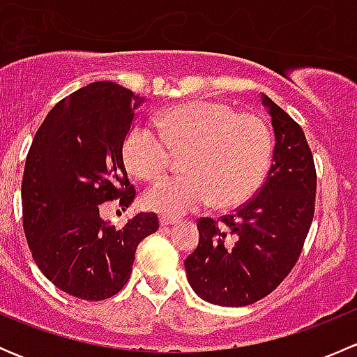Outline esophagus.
Returning <instances> with one entry per match:
<instances>
[{
  "instance_id": "esophagus-1",
  "label": "esophagus",
  "mask_w": 357,
  "mask_h": 357,
  "mask_svg": "<svg viewBox=\"0 0 357 357\" xmlns=\"http://www.w3.org/2000/svg\"><path fill=\"white\" fill-rule=\"evenodd\" d=\"M160 226H171V225H178L179 222V218H172V215H160Z\"/></svg>"
}]
</instances>
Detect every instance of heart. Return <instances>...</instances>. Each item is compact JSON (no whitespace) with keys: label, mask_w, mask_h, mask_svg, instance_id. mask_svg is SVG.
I'll return each instance as SVG.
<instances>
[{"label":"heart","mask_w":357,"mask_h":357,"mask_svg":"<svg viewBox=\"0 0 357 357\" xmlns=\"http://www.w3.org/2000/svg\"><path fill=\"white\" fill-rule=\"evenodd\" d=\"M158 132L136 126L124 139V162L142 179L167 167L169 149L185 150V174L162 178L143 195L149 208L185 214L214 202L235 207L255 195L268 176L273 136L254 114H236L221 102L179 103L153 117Z\"/></svg>","instance_id":"1"}]
</instances>
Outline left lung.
I'll return each mask as SVG.
<instances>
[{"instance_id":"1","label":"left lung","mask_w":357,"mask_h":357,"mask_svg":"<svg viewBox=\"0 0 357 357\" xmlns=\"http://www.w3.org/2000/svg\"><path fill=\"white\" fill-rule=\"evenodd\" d=\"M261 102L275 132L268 178L235 214L202 218L199 247L185 261L195 294L226 307L254 304L285 280L314 215L316 169L304 131L269 96Z\"/></svg>"}]
</instances>
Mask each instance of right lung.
Wrapping results in <instances>:
<instances>
[{"instance_id": "obj_1", "label": "right lung", "mask_w": 357, "mask_h": 357, "mask_svg": "<svg viewBox=\"0 0 357 357\" xmlns=\"http://www.w3.org/2000/svg\"><path fill=\"white\" fill-rule=\"evenodd\" d=\"M145 100L96 81L56 103L32 139L22 179L24 231L32 259L62 291L103 301L131 276L136 247L158 229L155 214H136L115 229L100 205L135 200L122 146Z\"/></svg>"}]
</instances>
